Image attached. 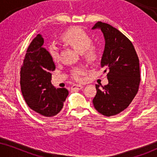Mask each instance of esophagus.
<instances>
[{
    "label": "esophagus",
    "mask_w": 157,
    "mask_h": 157,
    "mask_svg": "<svg viewBox=\"0 0 157 157\" xmlns=\"http://www.w3.org/2000/svg\"><path fill=\"white\" fill-rule=\"evenodd\" d=\"M83 88V86L82 85H80V84H76V85H73L72 86H71V90H82Z\"/></svg>",
    "instance_id": "esophagus-1"
}]
</instances>
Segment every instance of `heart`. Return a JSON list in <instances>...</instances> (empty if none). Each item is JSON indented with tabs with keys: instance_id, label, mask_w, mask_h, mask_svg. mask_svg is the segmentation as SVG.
Listing matches in <instances>:
<instances>
[{
	"instance_id": "b5f03b06",
	"label": "heart",
	"mask_w": 157,
	"mask_h": 157,
	"mask_svg": "<svg viewBox=\"0 0 157 157\" xmlns=\"http://www.w3.org/2000/svg\"><path fill=\"white\" fill-rule=\"evenodd\" d=\"M63 40L65 43L73 47L75 51L82 53V57L86 61L92 63L98 59L99 57V48L98 46L91 44L92 38L86 32L79 28H74L67 31L63 36ZM48 51L52 59L57 61L59 59V48L57 44H49ZM83 74L82 69L75 67L71 71V76L75 81L82 80Z\"/></svg>"
}]
</instances>
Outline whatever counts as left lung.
Here are the masks:
<instances>
[{
    "label": "left lung",
    "mask_w": 157,
    "mask_h": 157,
    "mask_svg": "<svg viewBox=\"0 0 157 157\" xmlns=\"http://www.w3.org/2000/svg\"><path fill=\"white\" fill-rule=\"evenodd\" d=\"M100 29L105 38L101 67L107 71L108 84L96 85L93 105L105 117L117 115L128 107L138 92L140 82L139 59L134 46L123 33L111 25L98 22L92 30Z\"/></svg>",
    "instance_id": "left-lung-1"
}]
</instances>
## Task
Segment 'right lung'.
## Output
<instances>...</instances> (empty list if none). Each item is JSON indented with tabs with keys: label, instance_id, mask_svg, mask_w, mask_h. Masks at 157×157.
<instances>
[{
	"label": "right lung",
	"instance_id": "obj_1",
	"mask_svg": "<svg viewBox=\"0 0 157 157\" xmlns=\"http://www.w3.org/2000/svg\"><path fill=\"white\" fill-rule=\"evenodd\" d=\"M43 44L44 38L38 34L28 46L21 67L20 86L30 108L43 117H52L62 110L68 91L52 85L51 73L55 65Z\"/></svg>",
	"mask_w": 157,
	"mask_h": 157
}]
</instances>
